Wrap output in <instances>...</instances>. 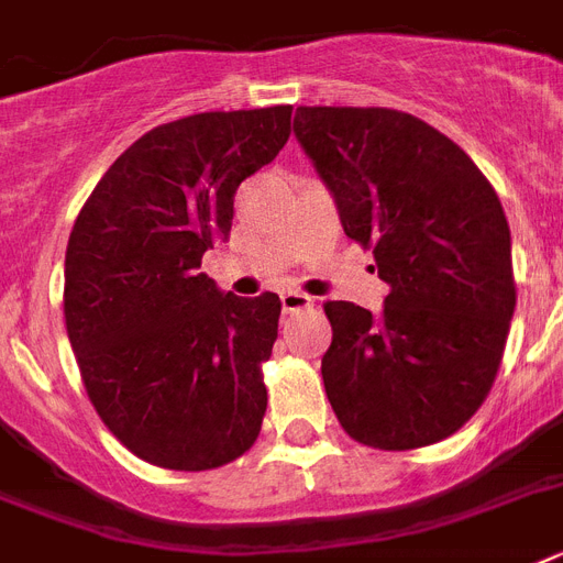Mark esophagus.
<instances>
[{"label":"esophagus","mask_w":563,"mask_h":563,"mask_svg":"<svg viewBox=\"0 0 563 563\" xmlns=\"http://www.w3.org/2000/svg\"><path fill=\"white\" fill-rule=\"evenodd\" d=\"M280 303H283V312L295 314V312H303V309H312L314 297L303 295V291H283Z\"/></svg>","instance_id":"34e87169"}]
</instances>
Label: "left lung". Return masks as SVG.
<instances>
[{
	"mask_svg": "<svg viewBox=\"0 0 563 563\" xmlns=\"http://www.w3.org/2000/svg\"><path fill=\"white\" fill-rule=\"evenodd\" d=\"M295 135L390 286L378 318L323 303L329 405L361 445L445 440L486 401L515 314L504 205L465 150L399 109L297 107Z\"/></svg>",
	"mask_w": 563,
	"mask_h": 563,
	"instance_id": "left-lung-1",
	"label": "left lung"
}]
</instances>
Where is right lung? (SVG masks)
I'll list each match as a JSON object with an SVG mask.
<instances>
[{
    "label": "right lung",
    "instance_id": "right-lung-1",
    "mask_svg": "<svg viewBox=\"0 0 563 563\" xmlns=\"http://www.w3.org/2000/svg\"><path fill=\"white\" fill-rule=\"evenodd\" d=\"M291 107L202 112L123 150L77 213L63 312L86 393L132 454L208 472L254 445L280 297L219 291L236 187L289 141Z\"/></svg>",
    "mask_w": 563,
    "mask_h": 563
}]
</instances>
